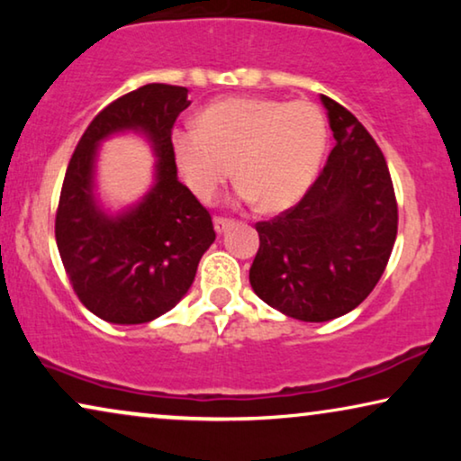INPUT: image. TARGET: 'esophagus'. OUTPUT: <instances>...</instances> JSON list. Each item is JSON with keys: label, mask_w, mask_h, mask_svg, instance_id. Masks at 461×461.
Segmentation results:
<instances>
[{"label": "esophagus", "mask_w": 461, "mask_h": 461, "mask_svg": "<svg viewBox=\"0 0 461 461\" xmlns=\"http://www.w3.org/2000/svg\"><path fill=\"white\" fill-rule=\"evenodd\" d=\"M232 226V220L229 218H213V229H216L218 235H222V232H226V229H230Z\"/></svg>", "instance_id": "obj_1"}]
</instances>
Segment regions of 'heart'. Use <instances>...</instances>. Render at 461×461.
<instances>
[{"label": "heart", "instance_id": "obj_1", "mask_svg": "<svg viewBox=\"0 0 461 461\" xmlns=\"http://www.w3.org/2000/svg\"><path fill=\"white\" fill-rule=\"evenodd\" d=\"M197 128L172 131V153L186 186L210 199L232 176L239 197L279 213L304 197L327 150V122L312 103L224 98L201 111Z\"/></svg>", "mask_w": 461, "mask_h": 461}]
</instances>
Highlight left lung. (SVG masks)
Returning a JSON list of instances; mask_svg holds the SVG:
<instances>
[{"label":"left lung","mask_w":461,"mask_h":461,"mask_svg":"<svg viewBox=\"0 0 461 461\" xmlns=\"http://www.w3.org/2000/svg\"><path fill=\"white\" fill-rule=\"evenodd\" d=\"M321 103L336 147L298 205L256 224L260 248L249 268L258 298L308 323L342 317L374 292L399 224L380 147L342 104Z\"/></svg>","instance_id":"1"}]
</instances>
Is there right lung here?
Masks as SVG:
<instances>
[{"instance_id": "obj_1", "label": "right lung", "mask_w": 461, "mask_h": 461, "mask_svg": "<svg viewBox=\"0 0 461 461\" xmlns=\"http://www.w3.org/2000/svg\"><path fill=\"white\" fill-rule=\"evenodd\" d=\"M188 90L147 84L100 111L81 136L62 182L56 245L68 281L87 311L115 325L149 323L191 289L201 256L216 239L212 216L178 180L172 128ZM138 133L154 150V185L119 212L97 197L99 144Z\"/></svg>"}]
</instances>
